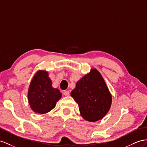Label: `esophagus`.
<instances>
[{
	"label": "esophagus",
	"instance_id": "esophagus-1",
	"mask_svg": "<svg viewBox=\"0 0 147 147\" xmlns=\"http://www.w3.org/2000/svg\"><path fill=\"white\" fill-rule=\"evenodd\" d=\"M63 94L65 96H69V91H64Z\"/></svg>",
	"mask_w": 147,
	"mask_h": 147
}]
</instances>
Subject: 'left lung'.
I'll list each match as a JSON object with an SVG mask.
<instances>
[{"label":"left lung","mask_w":147,"mask_h":147,"mask_svg":"<svg viewBox=\"0 0 147 147\" xmlns=\"http://www.w3.org/2000/svg\"><path fill=\"white\" fill-rule=\"evenodd\" d=\"M71 96L78 104L82 117L89 122L102 119L112 103V96L106 82L96 69H92L77 82Z\"/></svg>","instance_id":"1"}]
</instances>
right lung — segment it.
<instances>
[{"instance_id":"obj_1","label":"right lung","mask_w":147,"mask_h":147,"mask_svg":"<svg viewBox=\"0 0 147 147\" xmlns=\"http://www.w3.org/2000/svg\"><path fill=\"white\" fill-rule=\"evenodd\" d=\"M61 97L59 90L52 87L47 71H38L32 79L28 92V102L32 109L38 114H45L55 107Z\"/></svg>"}]
</instances>
